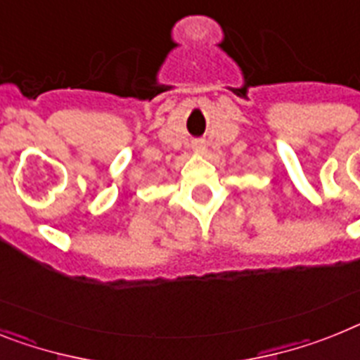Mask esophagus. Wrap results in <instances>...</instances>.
<instances>
[{
  "label": "esophagus",
  "mask_w": 360,
  "mask_h": 360,
  "mask_svg": "<svg viewBox=\"0 0 360 360\" xmlns=\"http://www.w3.org/2000/svg\"><path fill=\"white\" fill-rule=\"evenodd\" d=\"M192 148H194V152L205 153L207 152V143H205V141H201V139H198V141H194V143H192Z\"/></svg>",
  "instance_id": "obj_1"
}]
</instances>
